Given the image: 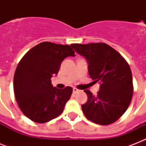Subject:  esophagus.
Instances as JSON below:
<instances>
[{
	"mask_svg": "<svg viewBox=\"0 0 146 146\" xmlns=\"http://www.w3.org/2000/svg\"><path fill=\"white\" fill-rule=\"evenodd\" d=\"M73 93H77V92H80V89H76V88H73Z\"/></svg>",
	"mask_w": 146,
	"mask_h": 146,
	"instance_id": "34e87169",
	"label": "esophagus"
}]
</instances>
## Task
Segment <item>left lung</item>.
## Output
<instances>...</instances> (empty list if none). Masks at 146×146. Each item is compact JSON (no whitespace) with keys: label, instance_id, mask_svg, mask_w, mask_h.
Here are the masks:
<instances>
[{"label":"left lung","instance_id":"8db88e82","mask_svg":"<svg viewBox=\"0 0 146 146\" xmlns=\"http://www.w3.org/2000/svg\"><path fill=\"white\" fill-rule=\"evenodd\" d=\"M84 57L89 74L94 82H99V91L88 96L82 104V112L88 120L100 125L113 123L125 113L131 102L133 86L131 70L124 58L105 43L70 45Z\"/></svg>","mask_w":146,"mask_h":146}]
</instances>
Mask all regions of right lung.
I'll return each mask as SVG.
<instances>
[{"instance_id": "right-lung-1", "label": "right lung", "mask_w": 146, "mask_h": 146, "mask_svg": "<svg viewBox=\"0 0 146 146\" xmlns=\"http://www.w3.org/2000/svg\"><path fill=\"white\" fill-rule=\"evenodd\" d=\"M74 57L71 46L44 42L30 49L19 61L13 78L15 98L24 115L43 123L64 111L73 89H59L50 78L57 75L62 61Z\"/></svg>"}]
</instances>
